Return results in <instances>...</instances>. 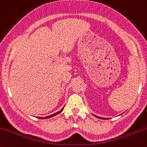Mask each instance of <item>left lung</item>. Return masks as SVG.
<instances>
[{
  "label": "left lung",
  "mask_w": 147,
  "mask_h": 147,
  "mask_svg": "<svg viewBox=\"0 0 147 147\" xmlns=\"http://www.w3.org/2000/svg\"><path fill=\"white\" fill-rule=\"evenodd\" d=\"M95 117H98V118H100V119H103L104 118H102V117H98V116H96V115H94Z\"/></svg>",
  "instance_id": "left-lung-1"
}]
</instances>
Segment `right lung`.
Here are the masks:
<instances>
[{
	"label": "right lung",
	"instance_id": "right-lung-1",
	"mask_svg": "<svg viewBox=\"0 0 147 147\" xmlns=\"http://www.w3.org/2000/svg\"><path fill=\"white\" fill-rule=\"evenodd\" d=\"M63 107L62 109H61V110H60V111H59V112H57V113H54V114H53V115H49V116H47V117H37V118H40V119H47V118H50V117H54V116H55V115H58V114H59L60 113H61V111H62V110H63Z\"/></svg>",
	"mask_w": 147,
	"mask_h": 147
}]
</instances>
